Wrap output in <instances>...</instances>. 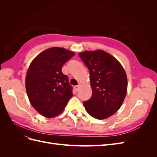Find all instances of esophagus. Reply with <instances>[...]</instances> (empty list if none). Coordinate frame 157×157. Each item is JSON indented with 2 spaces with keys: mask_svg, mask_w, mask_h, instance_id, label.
<instances>
[{
  "mask_svg": "<svg viewBox=\"0 0 157 157\" xmlns=\"http://www.w3.org/2000/svg\"><path fill=\"white\" fill-rule=\"evenodd\" d=\"M75 90H76V91L78 92V88H79V86H75Z\"/></svg>",
  "mask_w": 157,
  "mask_h": 157,
  "instance_id": "obj_1",
  "label": "esophagus"
}]
</instances>
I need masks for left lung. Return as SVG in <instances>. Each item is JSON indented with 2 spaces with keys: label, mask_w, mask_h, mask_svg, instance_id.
<instances>
[{
  "label": "left lung",
  "mask_w": 157,
  "mask_h": 157,
  "mask_svg": "<svg viewBox=\"0 0 157 157\" xmlns=\"http://www.w3.org/2000/svg\"><path fill=\"white\" fill-rule=\"evenodd\" d=\"M80 58L90 71L92 97L83 102L90 115L105 119L121 107L127 92L128 81L124 69L118 61L101 50L85 51Z\"/></svg>",
  "instance_id": "left-lung-1"
}]
</instances>
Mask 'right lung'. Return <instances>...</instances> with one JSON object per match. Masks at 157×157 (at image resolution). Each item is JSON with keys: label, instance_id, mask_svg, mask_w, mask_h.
I'll list each match as a JSON object with an SVG mask.
<instances>
[{"label": "right lung", "instance_id": "1", "mask_svg": "<svg viewBox=\"0 0 157 157\" xmlns=\"http://www.w3.org/2000/svg\"><path fill=\"white\" fill-rule=\"evenodd\" d=\"M74 55L71 51L53 47L41 52L30 64L25 78L27 96L42 116L59 115L73 96L68 77L61 69Z\"/></svg>", "mask_w": 157, "mask_h": 157}]
</instances>
